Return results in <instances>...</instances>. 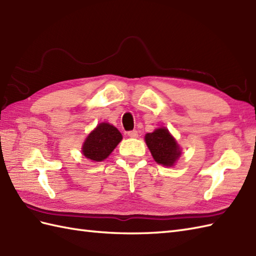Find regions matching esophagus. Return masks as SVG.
<instances>
[{
  "label": "esophagus",
  "instance_id": "34e87169",
  "mask_svg": "<svg viewBox=\"0 0 256 256\" xmlns=\"http://www.w3.org/2000/svg\"><path fill=\"white\" fill-rule=\"evenodd\" d=\"M128 135L130 138H136L138 136V131H130V132H128Z\"/></svg>",
  "mask_w": 256,
  "mask_h": 256
}]
</instances>
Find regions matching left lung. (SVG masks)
I'll return each instance as SVG.
<instances>
[{"label":"left lung","instance_id":"8db88e82","mask_svg":"<svg viewBox=\"0 0 256 256\" xmlns=\"http://www.w3.org/2000/svg\"><path fill=\"white\" fill-rule=\"evenodd\" d=\"M145 142L155 162L160 165L174 166L180 157V148L165 128H157L153 133L146 134Z\"/></svg>","mask_w":256,"mask_h":256}]
</instances>
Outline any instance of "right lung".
<instances>
[{
    "label": "right lung",
    "instance_id": "add662e5",
    "mask_svg": "<svg viewBox=\"0 0 256 256\" xmlns=\"http://www.w3.org/2000/svg\"><path fill=\"white\" fill-rule=\"evenodd\" d=\"M122 140V134L108 123H100L86 138L82 154L92 162H102Z\"/></svg>",
    "mask_w": 256,
    "mask_h": 256
}]
</instances>
